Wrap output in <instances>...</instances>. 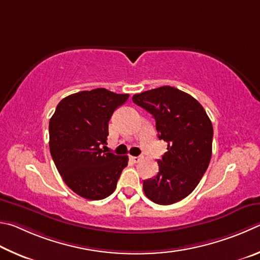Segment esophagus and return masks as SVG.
<instances>
[{
    "instance_id": "1",
    "label": "esophagus",
    "mask_w": 260,
    "mask_h": 260,
    "mask_svg": "<svg viewBox=\"0 0 260 260\" xmlns=\"http://www.w3.org/2000/svg\"><path fill=\"white\" fill-rule=\"evenodd\" d=\"M130 160L133 161L134 163H138V162H140V161L143 160V157L142 156H131Z\"/></svg>"
}]
</instances>
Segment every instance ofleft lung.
<instances>
[{
    "label": "left lung",
    "instance_id": "obj_1",
    "mask_svg": "<svg viewBox=\"0 0 260 260\" xmlns=\"http://www.w3.org/2000/svg\"><path fill=\"white\" fill-rule=\"evenodd\" d=\"M133 102L152 114L158 138L168 143L157 175L144 180V193L162 206L178 202L193 192L210 163V118L197 99L169 85L135 94Z\"/></svg>",
    "mask_w": 260,
    "mask_h": 260
}]
</instances>
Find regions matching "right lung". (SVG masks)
I'll list each match as a JSON object with an SVG mask.
<instances>
[{
	"label": "right lung",
	"mask_w": 260,
	"mask_h": 260,
	"mask_svg": "<svg viewBox=\"0 0 260 260\" xmlns=\"http://www.w3.org/2000/svg\"><path fill=\"white\" fill-rule=\"evenodd\" d=\"M129 94L104 88L81 91L63 98L49 122V146L62 180L88 200H103L116 188L126 155L106 152L108 122ZM105 147V146H104Z\"/></svg>",
	"instance_id": "1"
}]
</instances>
